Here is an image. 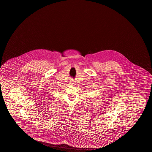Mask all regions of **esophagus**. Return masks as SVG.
<instances>
[{"label": "esophagus", "mask_w": 152, "mask_h": 152, "mask_svg": "<svg viewBox=\"0 0 152 152\" xmlns=\"http://www.w3.org/2000/svg\"><path fill=\"white\" fill-rule=\"evenodd\" d=\"M71 83H72L73 85H75L76 83H75V81H71Z\"/></svg>", "instance_id": "obj_1"}]
</instances>
